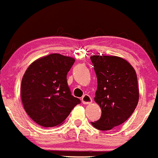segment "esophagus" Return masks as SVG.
<instances>
[{"label":"esophagus","instance_id":"34e87169","mask_svg":"<svg viewBox=\"0 0 158 158\" xmlns=\"http://www.w3.org/2000/svg\"><path fill=\"white\" fill-rule=\"evenodd\" d=\"M81 102L85 105H89L93 102L92 98H90V96L88 94H85L83 97L81 98Z\"/></svg>","mask_w":158,"mask_h":158}]
</instances>
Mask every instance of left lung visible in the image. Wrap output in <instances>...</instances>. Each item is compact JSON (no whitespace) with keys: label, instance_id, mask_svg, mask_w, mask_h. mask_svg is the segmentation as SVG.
Wrapping results in <instances>:
<instances>
[{"label":"left lung","instance_id":"8db88e82","mask_svg":"<svg viewBox=\"0 0 158 158\" xmlns=\"http://www.w3.org/2000/svg\"><path fill=\"white\" fill-rule=\"evenodd\" d=\"M90 59L98 78L94 101L102 109L101 118L91 124L99 130H110L124 123L137 107V74L133 66L119 56L94 55Z\"/></svg>","mask_w":158,"mask_h":158}]
</instances>
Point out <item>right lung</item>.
Returning a JSON list of instances; mask_svg holds the SVG:
<instances>
[{
	"label": "right lung",
	"mask_w": 158,
	"mask_h": 158,
	"mask_svg": "<svg viewBox=\"0 0 158 158\" xmlns=\"http://www.w3.org/2000/svg\"><path fill=\"white\" fill-rule=\"evenodd\" d=\"M75 59L52 53L33 61L22 77L21 97L27 114L39 125L54 127L64 123L80 99L74 98L67 73Z\"/></svg>",
	"instance_id": "1"
}]
</instances>
